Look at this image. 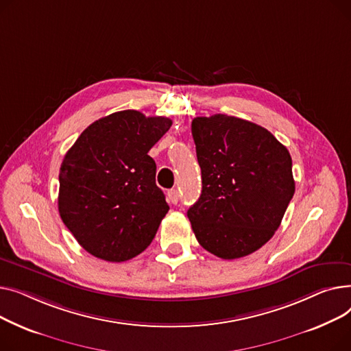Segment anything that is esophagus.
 <instances>
[{"mask_svg":"<svg viewBox=\"0 0 351 351\" xmlns=\"http://www.w3.org/2000/svg\"><path fill=\"white\" fill-rule=\"evenodd\" d=\"M167 199L171 202V204H177L180 201V191L178 190H170L167 193Z\"/></svg>","mask_w":351,"mask_h":351,"instance_id":"1","label":"esophagus"}]
</instances>
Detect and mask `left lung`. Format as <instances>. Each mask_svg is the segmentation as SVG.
<instances>
[{"label":"left lung","mask_w":351,"mask_h":351,"mask_svg":"<svg viewBox=\"0 0 351 351\" xmlns=\"http://www.w3.org/2000/svg\"><path fill=\"white\" fill-rule=\"evenodd\" d=\"M202 191L187 217L204 250L222 259L258 251L295 194L292 157L266 129L234 116L191 123Z\"/></svg>","instance_id":"left-lung-1"}]
</instances>
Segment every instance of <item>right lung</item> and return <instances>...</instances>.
<instances>
[{
	"label": "right lung",
	"instance_id": "right-lung-1",
	"mask_svg": "<svg viewBox=\"0 0 351 351\" xmlns=\"http://www.w3.org/2000/svg\"><path fill=\"white\" fill-rule=\"evenodd\" d=\"M171 125L169 117L116 112L93 121L65 154L59 215L90 255L125 262L152 243L170 207L147 153Z\"/></svg>",
	"mask_w": 351,
	"mask_h": 351
}]
</instances>
